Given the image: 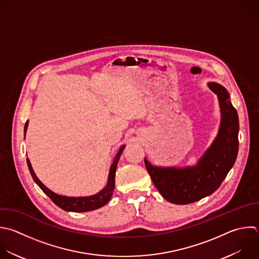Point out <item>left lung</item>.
Segmentation results:
<instances>
[{"mask_svg": "<svg viewBox=\"0 0 259 259\" xmlns=\"http://www.w3.org/2000/svg\"><path fill=\"white\" fill-rule=\"evenodd\" d=\"M208 88L218 96L221 125L218 136L197 164L192 167H158L145 158L146 168L162 196L176 204H188L214 192L233 167L239 148V118L228 91L211 82Z\"/></svg>", "mask_w": 259, "mask_h": 259, "instance_id": "1", "label": "left lung"}]
</instances>
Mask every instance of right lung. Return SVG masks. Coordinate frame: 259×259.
I'll list each match as a JSON object with an SVG mask.
<instances>
[{"instance_id":"1","label":"right lung","mask_w":259,"mask_h":259,"mask_svg":"<svg viewBox=\"0 0 259 259\" xmlns=\"http://www.w3.org/2000/svg\"><path fill=\"white\" fill-rule=\"evenodd\" d=\"M27 126H28V120L25 123L24 126V136L26 134L27 131ZM124 145L121 146V148L119 149L118 153L116 154L113 163L111 164L110 170H109V174H108V180H107V184L106 186L99 191L98 193L94 194V195H90V196H80V197H70V196H65V195H59L57 193H55L54 191H52L51 189H49L35 175L31 163L29 161V159H27V165L30 171V174L33 178V180L36 182V184L41 188V190L61 208L68 210V211H75V212H83V211H89V210H93V209H97L103 205H105L111 198L113 190H114V185H115V171H116V167H117V163L118 160L120 158V155L124 149Z\"/></svg>"}]
</instances>
